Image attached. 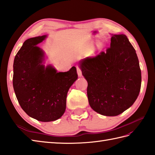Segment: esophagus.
Here are the masks:
<instances>
[{
  "label": "esophagus",
  "mask_w": 155,
  "mask_h": 155,
  "mask_svg": "<svg viewBox=\"0 0 155 155\" xmlns=\"http://www.w3.org/2000/svg\"><path fill=\"white\" fill-rule=\"evenodd\" d=\"M77 73L79 77H81L82 76V73H81V69L79 68L78 66H77Z\"/></svg>",
  "instance_id": "1"
}]
</instances>
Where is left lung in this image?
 Wrapping results in <instances>:
<instances>
[{"mask_svg": "<svg viewBox=\"0 0 155 155\" xmlns=\"http://www.w3.org/2000/svg\"><path fill=\"white\" fill-rule=\"evenodd\" d=\"M87 81L89 105L99 114L117 116L135 103L141 85L136 51L125 34H111L110 48L78 63Z\"/></svg>", "mask_w": 155, "mask_h": 155, "instance_id": "obj_1", "label": "left lung"}]
</instances>
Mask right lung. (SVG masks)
Wrapping results in <instances>:
<instances>
[{
    "label": "right lung",
    "mask_w": 155,
    "mask_h": 155,
    "mask_svg": "<svg viewBox=\"0 0 155 155\" xmlns=\"http://www.w3.org/2000/svg\"><path fill=\"white\" fill-rule=\"evenodd\" d=\"M47 35L31 38L24 42L13 64V87L22 109L30 117L54 121L63 115L69 89L77 80L76 68L58 72L46 66L45 52L37 46Z\"/></svg>",
    "instance_id": "obj_1"
}]
</instances>
